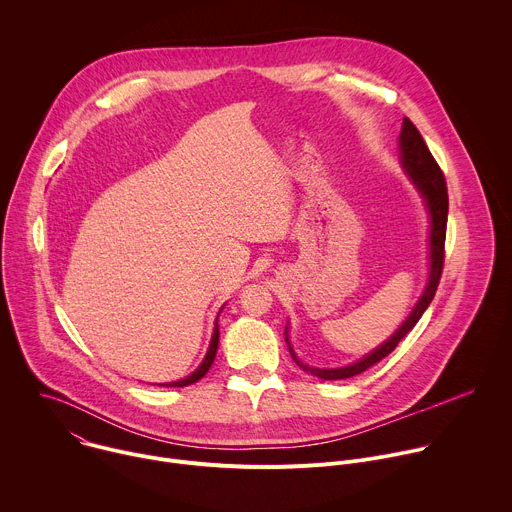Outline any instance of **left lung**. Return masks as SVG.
<instances>
[{
  "instance_id": "obj_1",
  "label": "left lung",
  "mask_w": 512,
  "mask_h": 512,
  "mask_svg": "<svg viewBox=\"0 0 512 512\" xmlns=\"http://www.w3.org/2000/svg\"><path fill=\"white\" fill-rule=\"evenodd\" d=\"M399 150H401V164H403L407 176L413 180V184L421 192V196L425 200V206L429 210V218H431V229H429V279H427L425 291L421 294L419 302L415 304L413 312L409 314V318L399 326V330L385 344H381L377 350H373L362 360H356V362L348 364V367H340V369L308 367V364H304L296 356L294 348L289 346L287 328H285V342H287L291 358L296 360V364L302 371H306V373H310L318 379H324V381L350 379L354 375H360L367 369H371L373 364L381 362L413 330V326L419 322V318L423 316V312L431 304L435 291H437V285H440V277H442V269H444V257H446L444 245H446V225H448V186H446V178H444L440 166H437V162L433 160L421 133L417 131V127L407 117L403 119V127H401V133H399Z\"/></svg>"
}]
</instances>
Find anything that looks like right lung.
Instances as JSON below:
<instances>
[{"mask_svg":"<svg viewBox=\"0 0 512 512\" xmlns=\"http://www.w3.org/2000/svg\"><path fill=\"white\" fill-rule=\"evenodd\" d=\"M218 320V318H216ZM216 348H218V324H214V332H212V340H210V346H208V350H206V356H204V360L200 362V367L192 373V375H188L186 379H180V381H174V383H164L162 387H188V385H192V383H196V381H200L206 373H208V369H210V364L214 362V356H216Z\"/></svg>","mask_w":512,"mask_h":512,"instance_id":"1","label":"right lung"}]
</instances>
